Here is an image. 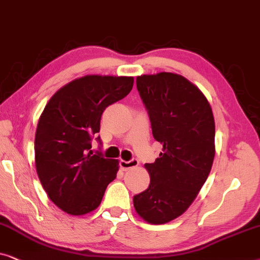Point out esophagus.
Instances as JSON below:
<instances>
[{
  "label": "esophagus",
  "mask_w": 260,
  "mask_h": 260,
  "mask_svg": "<svg viewBox=\"0 0 260 260\" xmlns=\"http://www.w3.org/2000/svg\"><path fill=\"white\" fill-rule=\"evenodd\" d=\"M138 165H139V160H138V159H131V160H128V161H126V160L120 161V166L123 171H127V170H129V169H133V168H137Z\"/></svg>",
  "instance_id": "34e87169"
}]
</instances>
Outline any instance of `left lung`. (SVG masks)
<instances>
[{"instance_id":"8db88e82","label":"left lung","mask_w":260,"mask_h":260,"mask_svg":"<svg viewBox=\"0 0 260 260\" xmlns=\"http://www.w3.org/2000/svg\"><path fill=\"white\" fill-rule=\"evenodd\" d=\"M137 88L162 152L154 162L145 164L150 185L133 197V205L148 223L162 224L189 208L208 178L215 155V121L205 94L181 75L138 76Z\"/></svg>"}]
</instances>
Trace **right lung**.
<instances>
[{"instance_id":"right-lung-1","label":"right lung","mask_w":260,"mask_h":260,"mask_svg":"<svg viewBox=\"0 0 260 260\" xmlns=\"http://www.w3.org/2000/svg\"><path fill=\"white\" fill-rule=\"evenodd\" d=\"M133 83L127 76L88 75L61 86L45 106L34 140L37 174L63 212L95 210L116 178L119 160L92 153L91 138L100 132L105 109L129 94Z\"/></svg>"}]
</instances>
